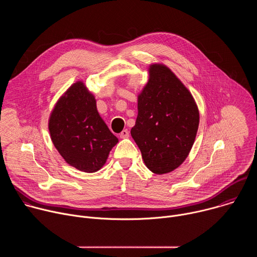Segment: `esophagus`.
<instances>
[{
    "mask_svg": "<svg viewBox=\"0 0 257 257\" xmlns=\"http://www.w3.org/2000/svg\"><path fill=\"white\" fill-rule=\"evenodd\" d=\"M120 137L121 138H128L129 137V131L127 129H124L121 133H120Z\"/></svg>",
    "mask_w": 257,
    "mask_h": 257,
    "instance_id": "34e87169",
    "label": "esophagus"
}]
</instances>
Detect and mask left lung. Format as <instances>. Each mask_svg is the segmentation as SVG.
<instances>
[{"label": "left lung", "mask_w": 257, "mask_h": 257, "mask_svg": "<svg viewBox=\"0 0 257 257\" xmlns=\"http://www.w3.org/2000/svg\"><path fill=\"white\" fill-rule=\"evenodd\" d=\"M138 115L131 136L145 166L163 175L188 157L199 125V111L189 89L161 63L149 67V81L137 96Z\"/></svg>", "instance_id": "8db88e82"}]
</instances>
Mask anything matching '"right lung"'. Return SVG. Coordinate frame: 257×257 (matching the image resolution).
Listing matches in <instances>:
<instances>
[{"label": "right lung", "mask_w": 257, "mask_h": 257, "mask_svg": "<svg viewBox=\"0 0 257 257\" xmlns=\"http://www.w3.org/2000/svg\"><path fill=\"white\" fill-rule=\"evenodd\" d=\"M49 131L65 162L85 173L100 170L119 142L99 116L96 99L82 80L73 83L55 103Z\"/></svg>", "instance_id": "add662e5"}]
</instances>
